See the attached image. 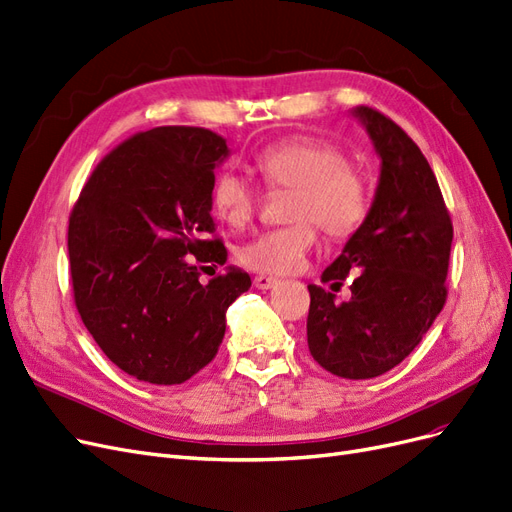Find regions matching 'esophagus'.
<instances>
[{
  "label": "esophagus",
  "instance_id": "esophagus-1",
  "mask_svg": "<svg viewBox=\"0 0 512 512\" xmlns=\"http://www.w3.org/2000/svg\"><path fill=\"white\" fill-rule=\"evenodd\" d=\"M253 285H255V289L268 291V289H274V287L278 285V278H274V276H266V274H259V276H255Z\"/></svg>",
  "mask_w": 512,
  "mask_h": 512
}]
</instances>
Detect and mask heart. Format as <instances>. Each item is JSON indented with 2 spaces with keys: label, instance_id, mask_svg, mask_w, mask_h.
I'll use <instances>...</instances> for the list:
<instances>
[{
  "label": "heart",
  "instance_id": "1",
  "mask_svg": "<svg viewBox=\"0 0 512 512\" xmlns=\"http://www.w3.org/2000/svg\"><path fill=\"white\" fill-rule=\"evenodd\" d=\"M255 166L270 189H293L291 225L268 230L240 249L246 268L263 274L295 272L316 242L312 222L329 238H348L369 211V181L348 164L344 151L312 137H291L263 147ZM217 215L234 227L249 223L259 204L257 187L238 170H223L213 183Z\"/></svg>",
  "mask_w": 512,
  "mask_h": 512
}]
</instances>
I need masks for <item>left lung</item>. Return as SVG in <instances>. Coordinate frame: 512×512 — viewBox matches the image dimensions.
Here are the masks:
<instances>
[{"instance_id":"8db88e82","label":"left lung","mask_w":512,"mask_h":512,"mask_svg":"<svg viewBox=\"0 0 512 512\" xmlns=\"http://www.w3.org/2000/svg\"><path fill=\"white\" fill-rule=\"evenodd\" d=\"M380 156V179L365 221L323 272L352 278V297L308 285V348L314 361L346 380H371L403 363L445 306L453 240L437 177L420 147L384 113L354 107Z\"/></svg>"}]
</instances>
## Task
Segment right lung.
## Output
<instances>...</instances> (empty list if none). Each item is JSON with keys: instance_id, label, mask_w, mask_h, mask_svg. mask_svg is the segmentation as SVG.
Listing matches in <instances>:
<instances>
[{"instance_id": "add662e5", "label": "right lung", "mask_w": 512, "mask_h": 512, "mask_svg": "<svg viewBox=\"0 0 512 512\" xmlns=\"http://www.w3.org/2000/svg\"><path fill=\"white\" fill-rule=\"evenodd\" d=\"M230 156L206 128L160 126L107 154L69 219L75 306L113 365L141 382L183 384L213 361L225 312L251 276L223 266L215 168ZM208 274V272H206Z\"/></svg>"}]
</instances>
